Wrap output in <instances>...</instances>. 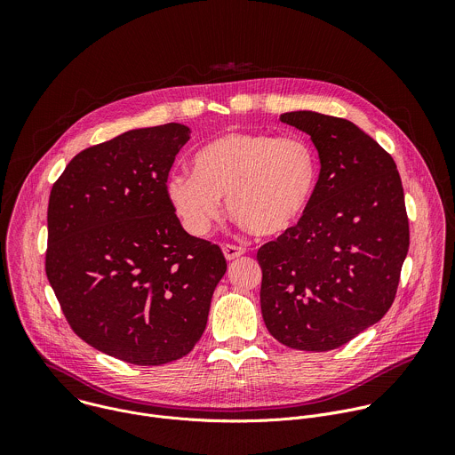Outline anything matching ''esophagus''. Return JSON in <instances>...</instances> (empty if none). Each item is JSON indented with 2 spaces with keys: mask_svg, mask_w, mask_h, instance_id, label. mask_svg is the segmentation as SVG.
I'll use <instances>...</instances> for the list:
<instances>
[{
  "mask_svg": "<svg viewBox=\"0 0 455 455\" xmlns=\"http://www.w3.org/2000/svg\"><path fill=\"white\" fill-rule=\"evenodd\" d=\"M223 253L225 257L228 259V261H232V259H237L244 253V248L243 246H235V244H223Z\"/></svg>",
  "mask_w": 455,
  "mask_h": 455,
  "instance_id": "esophagus-1",
  "label": "esophagus"
}]
</instances>
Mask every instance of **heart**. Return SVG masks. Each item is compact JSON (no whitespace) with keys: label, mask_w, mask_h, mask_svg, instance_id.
Returning <instances> with one entry per match:
<instances>
[{"label":"heart","mask_w":455,"mask_h":455,"mask_svg":"<svg viewBox=\"0 0 455 455\" xmlns=\"http://www.w3.org/2000/svg\"><path fill=\"white\" fill-rule=\"evenodd\" d=\"M192 165L167 174L165 198L198 237L221 218L225 196L230 214L253 234H284L309 207L318 181L316 153L299 135L230 132L207 142Z\"/></svg>","instance_id":"1"}]
</instances>
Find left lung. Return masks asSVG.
Here are the masks:
<instances>
[{"label":"left lung","instance_id":"8db88e82","mask_svg":"<svg viewBox=\"0 0 455 455\" xmlns=\"http://www.w3.org/2000/svg\"><path fill=\"white\" fill-rule=\"evenodd\" d=\"M281 122L307 133L320 174L299 223L263 244L261 311L281 344L337 349L393 306L409 251V218L393 156L353 122L291 111Z\"/></svg>","mask_w":455,"mask_h":455}]
</instances>
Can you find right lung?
<instances>
[{"mask_svg":"<svg viewBox=\"0 0 455 455\" xmlns=\"http://www.w3.org/2000/svg\"><path fill=\"white\" fill-rule=\"evenodd\" d=\"M188 135L176 122L132 129L74 156L50 192V286L76 335L127 363L190 353L227 272L221 248L187 234L165 198Z\"/></svg>","mask_w":455,"mask_h":455,"instance_id":"right-lung-1","label":"right lung"}]
</instances>
